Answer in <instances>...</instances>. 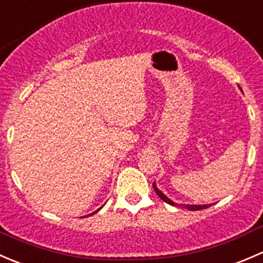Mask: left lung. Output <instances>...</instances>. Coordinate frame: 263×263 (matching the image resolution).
<instances>
[{
    "mask_svg": "<svg viewBox=\"0 0 263 263\" xmlns=\"http://www.w3.org/2000/svg\"><path fill=\"white\" fill-rule=\"evenodd\" d=\"M153 187H154V190H155L156 195H158L159 197H160L161 200L164 201V202L169 203V205H172V206H178V203L173 202V201H172L171 198L166 197V196L164 195V193L161 192V191L159 190L158 187H156L155 183H153ZM181 206H183V208H185V209H188V210H191V211H198V210H202V209H208V208H210L211 205H181Z\"/></svg>",
    "mask_w": 263,
    "mask_h": 263,
    "instance_id": "left-lung-1",
    "label": "left lung"
}]
</instances>
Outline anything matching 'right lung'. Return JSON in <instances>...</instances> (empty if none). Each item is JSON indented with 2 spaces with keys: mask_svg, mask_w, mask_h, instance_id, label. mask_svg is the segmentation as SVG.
Instances as JSON below:
<instances>
[{
  "mask_svg": "<svg viewBox=\"0 0 263 263\" xmlns=\"http://www.w3.org/2000/svg\"><path fill=\"white\" fill-rule=\"evenodd\" d=\"M100 209H102V208H100ZM100 209H98V210H97V211H99V210H100ZM97 211H95V213H97ZM92 214H94V213H92Z\"/></svg>",
  "mask_w": 263,
  "mask_h": 263,
  "instance_id": "obj_1",
  "label": "right lung"
}]
</instances>
